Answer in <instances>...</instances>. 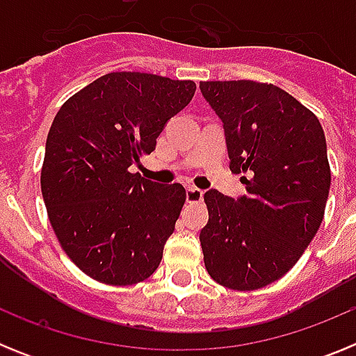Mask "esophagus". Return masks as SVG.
Masks as SVG:
<instances>
[{
	"mask_svg": "<svg viewBox=\"0 0 356 356\" xmlns=\"http://www.w3.org/2000/svg\"><path fill=\"white\" fill-rule=\"evenodd\" d=\"M185 196H187V203H200L203 200V191H200L196 187H187Z\"/></svg>",
	"mask_w": 356,
	"mask_h": 356,
	"instance_id": "obj_1",
	"label": "esophagus"
}]
</instances>
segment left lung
Segmentation results:
<instances>
[{
  "mask_svg": "<svg viewBox=\"0 0 356 356\" xmlns=\"http://www.w3.org/2000/svg\"><path fill=\"white\" fill-rule=\"evenodd\" d=\"M200 89L225 127L229 169L248 175L238 200L205 193L203 260L222 287L257 291L291 271L325 217L332 181L325 131L273 83L201 81Z\"/></svg>",
  "mask_w": 356,
  "mask_h": 356,
  "instance_id": "obj_1",
  "label": "left lung"
}]
</instances>
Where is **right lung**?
Wrapping results in <instances>:
<instances>
[{
  "instance_id": "obj_1",
  "label": "right lung",
  "mask_w": 356,
  "mask_h": 356,
  "mask_svg": "<svg viewBox=\"0 0 356 356\" xmlns=\"http://www.w3.org/2000/svg\"><path fill=\"white\" fill-rule=\"evenodd\" d=\"M194 92L193 80L108 72L69 97L53 119L42 197L62 250L92 280L134 285L156 271L185 188L144 180L128 168L155 151L165 122Z\"/></svg>"
}]
</instances>
